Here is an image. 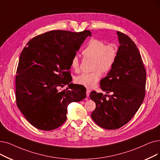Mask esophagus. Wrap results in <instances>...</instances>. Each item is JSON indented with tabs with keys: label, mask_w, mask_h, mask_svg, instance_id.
Instances as JSON below:
<instances>
[{
	"label": "esophagus",
	"mask_w": 160,
	"mask_h": 160,
	"mask_svg": "<svg viewBox=\"0 0 160 160\" xmlns=\"http://www.w3.org/2000/svg\"><path fill=\"white\" fill-rule=\"evenodd\" d=\"M90 92H91V90H90L89 89H86V96H87V97H89Z\"/></svg>",
	"instance_id": "1"
}]
</instances>
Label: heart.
<instances>
[{
	"instance_id": "obj_1",
	"label": "heart",
	"mask_w": 160,
	"mask_h": 160,
	"mask_svg": "<svg viewBox=\"0 0 160 160\" xmlns=\"http://www.w3.org/2000/svg\"><path fill=\"white\" fill-rule=\"evenodd\" d=\"M82 53L86 58L93 59V72L78 76L75 81L78 84L92 88L99 81L101 72L108 74L113 68L118 55V48L114 44H107L102 40L93 38L88 42ZM71 67L74 72L80 71V61L77 55L72 58Z\"/></svg>"
}]
</instances>
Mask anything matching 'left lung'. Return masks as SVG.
<instances>
[{
    "instance_id": "8db88e82",
    "label": "left lung",
    "mask_w": 160,
    "mask_h": 160,
    "mask_svg": "<svg viewBox=\"0 0 160 160\" xmlns=\"http://www.w3.org/2000/svg\"><path fill=\"white\" fill-rule=\"evenodd\" d=\"M120 44L115 65L100 82L108 95L93 91L90 99L96 104L91 116L99 126L116 129L128 123L145 97L147 72L136 44L128 35L117 31Z\"/></svg>"
}]
</instances>
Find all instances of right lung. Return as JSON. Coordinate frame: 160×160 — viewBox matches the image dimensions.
<instances>
[{
    "label": "right lung",
    "mask_w": 160,
    "mask_h": 160,
    "mask_svg": "<svg viewBox=\"0 0 160 160\" xmlns=\"http://www.w3.org/2000/svg\"><path fill=\"white\" fill-rule=\"evenodd\" d=\"M89 31L55 30L31 39L20 55L16 76L17 107L32 126L51 131L67 120V106L84 99L86 88L70 83L71 60ZM68 84V88L60 90Z\"/></svg>",
    "instance_id": "right-lung-1"
}]
</instances>
